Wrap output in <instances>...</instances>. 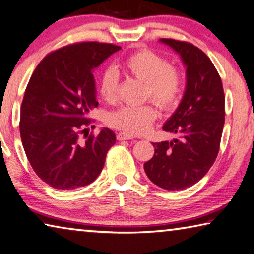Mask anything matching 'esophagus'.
Wrapping results in <instances>:
<instances>
[{
	"label": "esophagus",
	"instance_id": "obj_1",
	"mask_svg": "<svg viewBox=\"0 0 254 254\" xmlns=\"http://www.w3.org/2000/svg\"><path fill=\"white\" fill-rule=\"evenodd\" d=\"M132 138H134V136L130 134H127V132H125V131H120L117 134L118 140H127V139H132Z\"/></svg>",
	"mask_w": 254,
	"mask_h": 254
}]
</instances>
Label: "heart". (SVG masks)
<instances>
[{
    "instance_id": "1",
    "label": "heart",
    "mask_w": 254,
    "mask_h": 254,
    "mask_svg": "<svg viewBox=\"0 0 254 254\" xmlns=\"http://www.w3.org/2000/svg\"><path fill=\"white\" fill-rule=\"evenodd\" d=\"M131 76L146 83V97L162 108H170L177 102L181 90V77L168 61L151 51H140L128 57L124 63ZM119 74L114 68L103 72L100 80V94L108 102L118 97ZM157 112L152 105L123 107L111 112L108 124L111 127L130 134L147 131L156 119Z\"/></svg>"
}]
</instances>
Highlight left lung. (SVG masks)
I'll return each mask as SVG.
<instances>
[{
    "mask_svg": "<svg viewBox=\"0 0 254 254\" xmlns=\"http://www.w3.org/2000/svg\"><path fill=\"white\" fill-rule=\"evenodd\" d=\"M179 56L186 67L184 97L163 125L178 137L153 143L154 156L144 164L153 184L166 190H181L197 184L217 157L225 123V95L214 64L196 46L160 39Z\"/></svg>",
    "mask_w": 254,
    "mask_h": 254,
    "instance_id": "8db88e82",
    "label": "left lung"
}]
</instances>
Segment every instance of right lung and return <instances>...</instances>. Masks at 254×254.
<instances>
[{"mask_svg":"<svg viewBox=\"0 0 254 254\" xmlns=\"http://www.w3.org/2000/svg\"><path fill=\"white\" fill-rule=\"evenodd\" d=\"M122 49L95 41L66 46L46 56L30 77L21 105L20 135L33 171L55 189L90 185L116 143L115 132L102 128L87 134L88 115L98 107L93 72Z\"/></svg>","mask_w":254,"mask_h":254,"instance_id":"obj_1","label":"right lung"}]
</instances>
